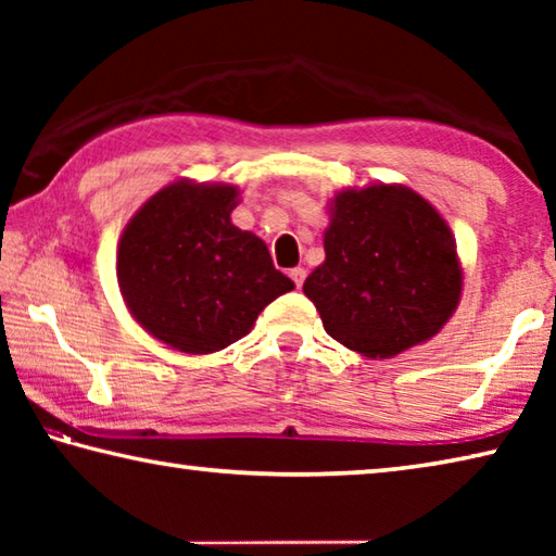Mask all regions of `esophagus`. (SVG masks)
<instances>
[{"label": "esophagus", "instance_id": "34e87169", "mask_svg": "<svg viewBox=\"0 0 556 556\" xmlns=\"http://www.w3.org/2000/svg\"><path fill=\"white\" fill-rule=\"evenodd\" d=\"M289 277H291V281H294L296 287H301V285H304V279H306V269L304 267L289 269Z\"/></svg>", "mask_w": 556, "mask_h": 556}]
</instances>
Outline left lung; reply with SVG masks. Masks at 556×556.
<instances>
[{
    "label": "left lung",
    "mask_w": 556,
    "mask_h": 556,
    "mask_svg": "<svg viewBox=\"0 0 556 556\" xmlns=\"http://www.w3.org/2000/svg\"><path fill=\"white\" fill-rule=\"evenodd\" d=\"M324 252L304 294L326 333L370 361L431 341L458 308L464 265L454 232L409 186L378 181L336 191Z\"/></svg>",
    "instance_id": "left-lung-1"
}]
</instances>
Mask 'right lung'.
I'll return each instance as SVG.
<instances>
[{"label": "right lung", "instance_id": "add662e5", "mask_svg": "<svg viewBox=\"0 0 556 556\" xmlns=\"http://www.w3.org/2000/svg\"><path fill=\"white\" fill-rule=\"evenodd\" d=\"M240 186L176 181L139 205L117 242V287L144 331L186 355L240 341L269 301L294 289L267 244L232 225Z\"/></svg>", "mask_w": 556, "mask_h": 556}]
</instances>
